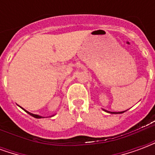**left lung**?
Returning a JSON list of instances; mask_svg holds the SVG:
<instances>
[{
  "label": "left lung",
  "mask_w": 155,
  "mask_h": 155,
  "mask_svg": "<svg viewBox=\"0 0 155 155\" xmlns=\"http://www.w3.org/2000/svg\"><path fill=\"white\" fill-rule=\"evenodd\" d=\"M105 112H108V113H110V114H122V113H124V111H121V112H110V111H107L105 110H104Z\"/></svg>",
  "instance_id": "8db88e82"
}]
</instances>
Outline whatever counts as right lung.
I'll use <instances>...</instances> for the list:
<instances>
[{"mask_svg": "<svg viewBox=\"0 0 155 155\" xmlns=\"http://www.w3.org/2000/svg\"><path fill=\"white\" fill-rule=\"evenodd\" d=\"M23 110H24V109H23ZM25 112H26V113H28V114H30V115H31V116H33V117H34V118H36V119H41V118H43V117L40 116V115H38V114H31V113H30V112H28V111H26V110H25Z\"/></svg>", "mask_w": 155, "mask_h": 155, "instance_id": "add662e5", "label": "right lung"}]
</instances>
